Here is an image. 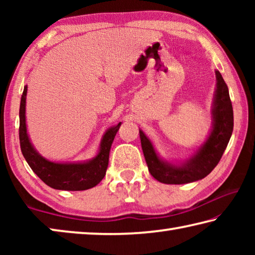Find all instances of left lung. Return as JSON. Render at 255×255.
Segmentation results:
<instances>
[{
	"instance_id": "obj_1",
	"label": "left lung",
	"mask_w": 255,
	"mask_h": 255,
	"mask_svg": "<svg viewBox=\"0 0 255 255\" xmlns=\"http://www.w3.org/2000/svg\"><path fill=\"white\" fill-rule=\"evenodd\" d=\"M211 105V128L204 143L200 144L188 158L180 162L164 159L154 147L149 138L139 129V137L144 157L149 173L154 179L165 184H184L204 179L215 169L225 152L231 139L234 117L228 88L218 71Z\"/></svg>"
}]
</instances>
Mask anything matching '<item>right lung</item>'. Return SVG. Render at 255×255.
Listing matches in <instances>:
<instances>
[{
	"instance_id": "obj_1",
	"label": "right lung",
	"mask_w": 255,
	"mask_h": 255,
	"mask_svg": "<svg viewBox=\"0 0 255 255\" xmlns=\"http://www.w3.org/2000/svg\"><path fill=\"white\" fill-rule=\"evenodd\" d=\"M28 85H24L22 97L20 102V128L19 138L21 152L23 157L36 173L44 182L50 188L66 191H82L88 190L97 184L105 178L109 163V153L115 139V136L119 130L122 123L108 128L101 138L99 150L96 156L77 162H54L42 156L34 148L30 140L27 120H25V103H27Z\"/></svg>"
}]
</instances>
